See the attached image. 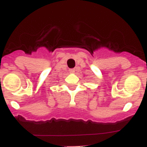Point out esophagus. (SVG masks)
I'll return each instance as SVG.
<instances>
[{"instance_id":"esophagus-1","label":"esophagus","mask_w":147,"mask_h":147,"mask_svg":"<svg viewBox=\"0 0 147 147\" xmlns=\"http://www.w3.org/2000/svg\"><path fill=\"white\" fill-rule=\"evenodd\" d=\"M69 72L71 73V74H73V73L75 72V69H69Z\"/></svg>"}]
</instances>
